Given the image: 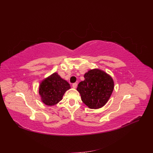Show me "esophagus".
<instances>
[{"instance_id": "obj_1", "label": "esophagus", "mask_w": 153, "mask_h": 153, "mask_svg": "<svg viewBox=\"0 0 153 153\" xmlns=\"http://www.w3.org/2000/svg\"><path fill=\"white\" fill-rule=\"evenodd\" d=\"M72 87L74 88V89H75V88H76V87H77V84H76V83H74V84H73Z\"/></svg>"}]
</instances>
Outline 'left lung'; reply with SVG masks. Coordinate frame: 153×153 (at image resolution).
<instances>
[{"label": "left lung", "instance_id": "left-lung-1", "mask_svg": "<svg viewBox=\"0 0 153 153\" xmlns=\"http://www.w3.org/2000/svg\"><path fill=\"white\" fill-rule=\"evenodd\" d=\"M85 80L80 82L76 90L85 105L92 109L103 106L112 94L114 82L107 73L99 69L88 71L84 75Z\"/></svg>", "mask_w": 153, "mask_h": 153}]
</instances>
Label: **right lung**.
<instances>
[{"instance_id":"obj_1","label":"right lung","mask_w":153,"mask_h":153,"mask_svg":"<svg viewBox=\"0 0 153 153\" xmlns=\"http://www.w3.org/2000/svg\"><path fill=\"white\" fill-rule=\"evenodd\" d=\"M69 83L54 73L41 82L39 94L41 101L48 106H53L62 99L66 91L70 89Z\"/></svg>"}]
</instances>
